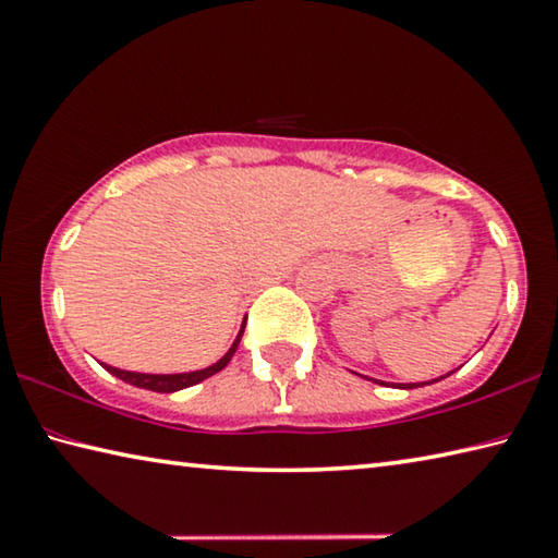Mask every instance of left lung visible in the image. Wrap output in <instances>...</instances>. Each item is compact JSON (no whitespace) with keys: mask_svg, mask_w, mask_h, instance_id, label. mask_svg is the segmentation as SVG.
<instances>
[{"mask_svg":"<svg viewBox=\"0 0 558 558\" xmlns=\"http://www.w3.org/2000/svg\"><path fill=\"white\" fill-rule=\"evenodd\" d=\"M452 374V372H450ZM450 374H446V376H450ZM446 376H440V379H446ZM440 379H433V381H440ZM433 381H428V384H433ZM376 384H381V381H376ZM423 384H426V381H423ZM421 384V386H423ZM415 386H418V384H401L399 386V389H415Z\"/></svg>","mask_w":558,"mask_h":558,"instance_id":"obj_1","label":"left lung"}]
</instances>
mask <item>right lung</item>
<instances>
[{
    "instance_id": "obj_1",
    "label": "right lung",
    "mask_w": 558,
    "mask_h": 558,
    "mask_svg": "<svg viewBox=\"0 0 558 558\" xmlns=\"http://www.w3.org/2000/svg\"><path fill=\"white\" fill-rule=\"evenodd\" d=\"M243 329H245V319H243L241 332H239V337L233 339V344H231L229 352H226L219 359V362L211 364V366H206V369H199V372H189V374H140V372L116 369V366H108V364H102V366H106V369L112 376H118V379H122L125 384L137 386V389H149V391H157V393H172V391H179V389H186V386H194V384H199L204 379H209V376H214V374H219L223 366L231 362V356L235 354V349H239V342H241V337H243Z\"/></svg>"
}]
</instances>
